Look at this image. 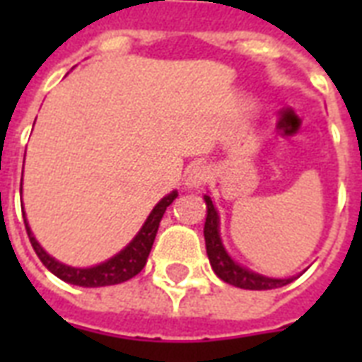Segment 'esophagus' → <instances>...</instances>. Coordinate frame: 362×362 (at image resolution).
<instances>
[{
    "instance_id": "1",
    "label": "esophagus",
    "mask_w": 362,
    "mask_h": 362,
    "mask_svg": "<svg viewBox=\"0 0 362 362\" xmlns=\"http://www.w3.org/2000/svg\"><path fill=\"white\" fill-rule=\"evenodd\" d=\"M210 178V170L209 167H204V165H195L192 169L187 170L186 175V184L189 187H199L203 186L204 182Z\"/></svg>"
}]
</instances>
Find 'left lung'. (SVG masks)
Instances as JSON below:
<instances>
[{
    "label": "left lung",
    "mask_w": 362,
    "mask_h": 362,
    "mask_svg": "<svg viewBox=\"0 0 362 362\" xmlns=\"http://www.w3.org/2000/svg\"><path fill=\"white\" fill-rule=\"evenodd\" d=\"M206 201V221H204V242H206V253H209L210 264L218 278L227 284H231L240 289H252V291H264V289H276V287L287 286L293 278L278 280V278H267L257 272L244 269L237 261H233L231 255L226 252L223 242L220 237V216L212 204V199L204 195Z\"/></svg>",
    "instance_id": "8db88e82"
}]
</instances>
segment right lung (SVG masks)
I'll use <instances>...</instances> for the list:
<instances>
[{
	"label": "right lung",
	"instance_id": "right-lung-1",
	"mask_svg": "<svg viewBox=\"0 0 362 362\" xmlns=\"http://www.w3.org/2000/svg\"><path fill=\"white\" fill-rule=\"evenodd\" d=\"M176 197H178V193L173 192L169 193L167 197L161 199V201L153 206V210L146 218L141 231L136 233V237L133 238L120 253H116L115 257H110L109 261H105V263L101 264H95V267H90V269L67 267V264L59 263V261H56L54 257H50V255L42 250L41 244L35 240L33 233L30 231L28 221L24 220L25 231H28V237H30L31 246L35 250L37 257L41 259V263L45 264L54 276H58L59 280L81 287L116 286V284L131 280L133 276H136L142 269H144L148 255H150V250H152V244L153 240H156V233H158L159 229V221L163 218L167 206H169Z\"/></svg>",
	"mask_w": 362,
	"mask_h": 362
}]
</instances>
